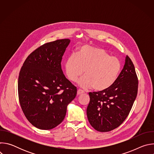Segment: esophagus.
<instances>
[{
  "instance_id": "1",
  "label": "esophagus",
  "mask_w": 154,
  "mask_h": 154,
  "mask_svg": "<svg viewBox=\"0 0 154 154\" xmlns=\"http://www.w3.org/2000/svg\"><path fill=\"white\" fill-rule=\"evenodd\" d=\"M83 93H84V91L83 90H82L80 89L78 90V91H77V95H80V94H82Z\"/></svg>"
}]
</instances>
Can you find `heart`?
<instances>
[{
	"label": "heart",
	"mask_w": 154,
	"mask_h": 154,
	"mask_svg": "<svg viewBox=\"0 0 154 154\" xmlns=\"http://www.w3.org/2000/svg\"><path fill=\"white\" fill-rule=\"evenodd\" d=\"M121 69L120 60L110 57L104 49L85 46L78 55L71 54L65 64V71L69 80L75 82L85 71L79 85L83 88L93 86L97 91L108 89L115 82Z\"/></svg>",
	"instance_id": "obj_1"
}]
</instances>
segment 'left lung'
Segmentation results:
<instances>
[{
  "instance_id": "1",
  "label": "left lung",
  "mask_w": 154,
  "mask_h": 154,
  "mask_svg": "<svg viewBox=\"0 0 154 154\" xmlns=\"http://www.w3.org/2000/svg\"><path fill=\"white\" fill-rule=\"evenodd\" d=\"M138 87L135 66L127 55L124 68L113 85L103 91L89 93L90 100L86 114L91 126L101 132L118 127L131 110Z\"/></svg>"
}]
</instances>
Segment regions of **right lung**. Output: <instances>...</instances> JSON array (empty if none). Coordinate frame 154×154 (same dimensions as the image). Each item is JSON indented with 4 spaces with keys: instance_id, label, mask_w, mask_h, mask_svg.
Wrapping results in <instances>:
<instances>
[{
    "instance_id": "1",
    "label": "right lung",
    "mask_w": 154,
    "mask_h": 154,
    "mask_svg": "<svg viewBox=\"0 0 154 154\" xmlns=\"http://www.w3.org/2000/svg\"><path fill=\"white\" fill-rule=\"evenodd\" d=\"M69 39L44 44L25 60L18 78V96L23 112L35 127L50 130L59 125L77 88L64 76L62 57Z\"/></svg>"
}]
</instances>
